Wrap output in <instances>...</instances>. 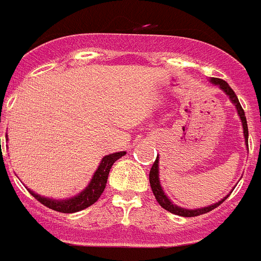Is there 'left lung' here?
<instances>
[{
  "mask_svg": "<svg viewBox=\"0 0 261 261\" xmlns=\"http://www.w3.org/2000/svg\"><path fill=\"white\" fill-rule=\"evenodd\" d=\"M209 82L213 84V86H217L220 90H222L228 95L229 97V100L232 101L234 105L237 110V114L240 116V120H241V124H243V133H244V139H245V143H248V124H247V118H245V114H244V110L241 107L240 101L237 99L236 94L233 92V90L230 88L229 84L226 82L221 79H217V77H212L209 79ZM160 160H158V156H156L155 162L152 164L151 166V170H150V186H151V190L154 193V196H155V200L158 201V204L161 206L166 209L167 212H170V213H174L177 216H182V217H194V216H200V215H204V213H207V212L213 211L215 207L219 206L220 204H222L224 201L229 197L225 196L224 198L219 201V202H216V204H212L209 206H204V207H198V209H186V207H181L178 205L173 204L170 201V198L165 194L164 189H162V186H161V181H160Z\"/></svg>",
  "mask_w": 261,
  "mask_h": 261,
  "instance_id": "8db88e82",
  "label": "left lung"
}]
</instances>
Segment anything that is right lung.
<instances>
[{
    "instance_id": "1",
    "label": "right lung",
    "mask_w": 261,
    "mask_h": 261,
    "mask_svg": "<svg viewBox=\"0 0 261 261\" xmlns=\"http://www.w3.org/2000/svg\"><path fill=\"white\" fill-rule=\"evenodd\" d=\"M124 154H126V151H118L103 156V160L100 161V164H99L96 171L92 175L90 184L79 194L69 197V198H65V200H55V198H49V197L40 196V194H37V193H35L31 189L28 190L42 205H45L49 209H54L56 212H61V213H75V212L83 211V209L91 206V205L95 204L99 200L101 193L105 192L107 178H109L110 169H111L112 165L115 164V161L119 160L120 156H123Z\"/></svg>"
}]
</instances>
